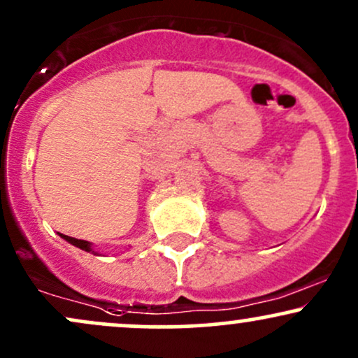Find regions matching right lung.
<instances>
[{"label":"right lung","mask_w":358,"mask_h":358,"mask_svg":"<svg viewBox=\"0 0 358 358\" xmlns=\"http://www.w3.org/2000/svg\"><path fill=\"white\" fill-rule=\"evenodd\" d=\"M64 240H68V242L75 245V247H78L81 250H85V252H92V248H90V243L85 242V240H78V238H73V236H68V235H62Z\"/></svg>","instance_id":"right-lung-1"}]
</instances>
